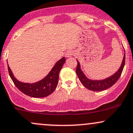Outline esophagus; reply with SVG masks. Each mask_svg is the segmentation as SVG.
Here are the masks:
<instances>
[{"label": "esophagus", "instance_id": "obj_1", "mask_svg": "<svg viewBox=\"0 0 133 133\" xmlns=\"http://www.w3.org/2000/svg\"><path fill=\"white\" fill-rule=\"evenodd\" d=\"M72 53L73 52L71 50H69V51H67V52H65V57H71L72 55Z\"/></svg>", "mask_w": 133, "mask_h": 133}]
</instances>
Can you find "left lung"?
I'll return each mask as SVG.
<instances>
[{
    "instance_id": "1",
    "label": "left lung",
    "mask_w": 133,
    "mask_h": 133,
    "mask_svg": "<svg viewBox=\"0 0 133 133\" xmlns=\"http://www.w3.org/2000/svg\"><path fill=\"white\" fill-rule=\"evenodd\" d=\"M124 64H125V52H124V57H123L122 64H121L120 68L116 73L106 79L102 80V81H92V80H90L86 77L85 76L84 74V73L82 72V71L81 69L79 62L77 61L76 74L77 75L78 77H79L80 81L84 85V87H85L89 90L95 91V92H98V91L106 90L108 88L111 87L116 82V81L119 79V77L121 76L123 68H124Z\"/></svg>"
}]
</instances>
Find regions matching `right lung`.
<instances>
[{"mask_svg": "<svg viewBox=\"0 0 133 133\" xmlns=\"http://www.w3.org/2000/svg\"><path fill=\"white\" fill-rule=\"evenodd\" d=\"M65 61L64 57L58 61L51 71L44 79L33 84L19 82L13 75L10 67L8 65V70L10 78L19 90L25 95L35 98L47 97L55 90L59 80V72Z\"/></svg>", "mask_w": 133, "mask_h": 133, "instance_id": "1", "label": "right lung"}]
</instances>
